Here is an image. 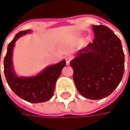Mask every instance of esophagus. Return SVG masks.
<instances>
[{
  "label": "esophagus",
  "mask_w": 130,
  "mask_h": 130,
  "mask_svg": "<svg viewBox=\"0 0 130 130\" xmlns=\"http://www.w3.org/2000/svg\"><path fill=\"white\" fill-rule=\"evenodd\" d=\"M72 55H67L66 56H65V59H66V62H67V64L69 65V63L71 61V60L72 59Z\"/></svg>",
  "instance_id": "34e87169"
}]
</instances>
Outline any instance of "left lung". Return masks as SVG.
Here are the masks:
<instances>
[{"label": "left lung", "mask_w": 130, "mask_h": 130, "mask_svg": "<svg viewBox=\"0 0 130 130\" xmlns=\"http://www.w3.org/2000/svg\"><path fill=\"white\" fill-rule=\"evenodd\" d=\"M95 39L79 50L70 66L78 92L83 97L98 100L118 87L124 71V54L119 38L104 25H92Z\"/></svg>", "instance_id": "obj_1"}]
</instances>
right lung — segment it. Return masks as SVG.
I'll use <instances>...</instances> for the list:
<instances>
[{"label":"right lung","mask_w":130,"mask_h":130,"mask_svg":"<svg viewBox=\"0 0 130 130\" xmlns=\"http://www.w3.org/2000/svg\"><path fill=\"white\" fill-rule=\"evenodd\" d=\"M31 32L30 29L21 31L8 45L7 53L3 62L4 74L9 87L17 95L26 101L37 103L45 102L53 97L56 83L61 75L62 69L66 66V61L62 60L56 64L48 66L35 76H18L13 66V49L19 38Z\"/></svg>","instance_id":"add662e5"}]
</instances>
